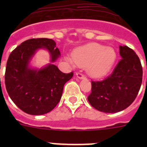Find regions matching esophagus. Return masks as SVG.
Here are the masks:
<instances>
[{
	"instance_id": "1",
	"label": "esophagus",
	"mask_w": 147,
	"mask_h": 147,
	"mask_svg": "<svg viewBox=\"0 0 147 147\" xmlns=\"http://www.w3.org/2000/svg\"><path fill=\"white\" fill-rule=\"evenodd\" d=\"M76 76H77L79 79H80V80H83V79H85V78H86V76L84 74H81V73H76Z\"/></svg>"
}]
</instances>
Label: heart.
<instances>
[{
    "instance_id": "heart-1",
    "label": "heart",
    "mask_w": 147,
    "mask_h": 147,
    "mask_svg": "<svg viewBox=\"0 0 147 147\" xmlns=\"http://www.w3.org/2000/svg\"><path fill=\"white\" fill-rule=\"evenodd\" d=\"M116 58L117 54L112 48L98 43H89L74 51L69 62L72 65L86 67L90 76L100 78L110 72Z\"/></svg>"
}]
</instances>
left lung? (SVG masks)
<instances>
[{
    "mask_svg": "<svg viewBox=\"0 0 147 147\" xmlns=\"http://www.w3.org/2000/svg\"><path fill=\"white\" fill-rule=\"evenodd\" d=\"M121 59L110 76L91 82L88 100L92 107L107 113L120 112L134 102L142 83L141 61L128 46L119 47Z\"/></svg>",
    "mask_w": 147,
    "mask_h": 147,
    "instance_id": "left-lung-1",
    "label": "left lung"
}]
</instances>
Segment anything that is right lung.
Instances as JSON below:
<instances>
[{"label":"right lung","mask_w":147,"mask_h":147,"mask_svg":"<svg viewBox=\"0 0 147 147\" xmlns=\"http://www.w3.org/2000/svg\"><path fill=\"white\" fill-rule=\"evenodd\" d=\"M40 49L49 50L51 62L60 55L51 39H29L11 51L5 72V85L11 99L23 112L35 115L48 113L57 106L64 85L74 76L73 72L64 74L53 64L40 70L30 68L29 60Z\"/></svg>","instance_id":"add662e5"}]
</instances>
